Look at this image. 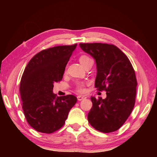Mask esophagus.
Listing matches in <instances>:
<instances>
[{
  "mask_svg": "<svg viewBox=\"0 0 157 157\" xmlns=\"http://www.w3.org/2000/svg\"><path fill=\"white\" fill-rule=\"evenodd\" d=\"M85 98H86V96H77V99H78V101H82L83 99H85Z\"/></svg>",
  "mask_w": 157,
  "mask_h": 157,
  "instance_id": "obj_1",
  "label": "esophagus"
}]
</instances>
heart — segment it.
<instances>
[{
    "label": "heart",
    "mask_w": 157,
    "mask_h": 157,
    "mask_svg": "<svg viewBox=\"0 0 157 157\" xmlns=\"http://www.w3.org/2000/svg\"><path fill=\"white\" fill-rule=\"evenodd\" d=\"M91 59L89 56L85 55H82L79 57V62H80L82 66H84L85 63H86L88 61ZM76 90L77 91L79 92V93H83L85 91L84 89V83L83 82H78L76 84Z\"/></svg>",
    "instance_id": "obj_1"
}]
</instances>
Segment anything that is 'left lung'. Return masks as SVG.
<instances>
[{
	"label": "left lung",
	"instance_id": "left-lung-1",
	"mask_svg": "<svg viewBox=\"0 0 157 157\" xmlns=\"http://www.w3.org/2000/svg\"><path fill=\"white\" fill-rule=\"evenodd\" d=\"M81 48L95 59V88L106 91V98L91 96L88 121L96 130L110 133L119 129L132 113L137 81L127 56L111 44H80Z\"/></svg>",
	"mask_w": 157,
	"mask_h": 157
}]
</instances>
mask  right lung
I'll return each mask as SVG.
<instances>
[{"label":"right lung","mask_w":157,"mask_h":157,"mask_svg":"<svg viewBox=\"0 0 157 157\" xmlns=\"http://www.w3.org/2000/svg\"><path fill=\"white\" fill-rule=\"evenodd\" d=\"M77 44L43 50L29 62L20 83L22 108L29 125L38 132L51 134L61 128L77 101L73 95L56 97L53 83L61 81Z\"/></svg>","instance_id":"1"}]
</instances>
